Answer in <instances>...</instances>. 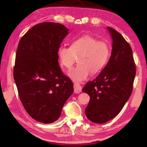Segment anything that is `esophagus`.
Instances as JSON below:
<instances>
[{
    "instance_id": "1",
    "label": "esophagus",
    "mask_w": 147,
    "mask_h": 147,
    "mask_svg": "<svg viewBox=\"0 0 147 147\" xmlns=\"http://www.w3.org/2000/svg\"><path fill=\"white\" fill-rule=\"evenodd\" d=\"M74 89L75 93H79L82 91V86L80 85L78 82H74Z\"/></svg>"
}]
</instances>
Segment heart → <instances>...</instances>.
Segmentation results:
<instances>
[{"label":"heart","instance_id":"1","mask_svg":"<svg viewBox=\"0 0 147 147\" xmlns=\"http://www.w3.org/2000/svg\"><path fill=\"white\" fill-rule=\"evenodd\" d=\"M111 48L105 40H98L89 35H85L74 40L71 47L61 46L58 56L62 67L71 70L79 57L80 63L69 73L71 78L83 81L92 73L102 70L110 56Z\"/></svg>","mask_w":147,"mask_h":147}]
</instances>
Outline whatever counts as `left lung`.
Masks as SVG:
<instances>
[{"instance_id":"8db88e82","label":"left lung","mask_w":147,"mask_h":147,"mask_svg":"<svg viewBox=\"0 0 147 147\" xmlns=\"http://www.w3.org/2000/svg\"><path fill=\"white\" fill-rule=\"evenodd\" d=\"M108 29L113 39L110 59L99 75L82 89L90 96L86 115L97 124L106 123L121 111L132 92L136 73L130 44L115 29Z\"/></svg>"}]
</instances>
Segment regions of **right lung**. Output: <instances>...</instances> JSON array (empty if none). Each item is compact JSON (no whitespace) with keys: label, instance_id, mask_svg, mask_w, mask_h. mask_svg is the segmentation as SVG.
Masks as SVG:
<instances>
[{"label":"right lung","instance_id":"obj_1","mask_svg":"<svg viewBox=\"0 0 147 147\" xmlns=\"http://www.w3.org/2000/svg\"><path fill=\"white\" fill-rule=\"evenodd\" d=\"M68 32L60 23L37 24L17 47L13 78L19 98L29 115L45 124L58 120L74 91L73 82L58 63V50Z\"/></svg>","mask_w":147,"mask_h":147}]
</instances>
